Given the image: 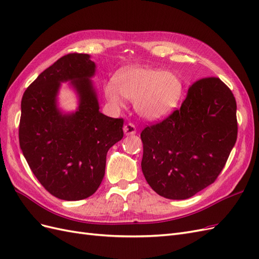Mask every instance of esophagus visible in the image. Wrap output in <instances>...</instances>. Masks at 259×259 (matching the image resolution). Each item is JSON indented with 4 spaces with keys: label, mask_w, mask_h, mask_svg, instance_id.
Segmentation results:
<instances>
[{
    "label": "esophagus",
    "mask_w": 259,
    "mask_h": 259,
    "mask_svg": "<svg viewBox=\"0 0 259 259\" xmlns=\"http://www.w3.org/2000/svg\"><path fill=\"white\" fill-rule=\"evenodd\" d=\"M123 131H124V134L126 136L135 135L136 134V126L133 123H127V124L124 125Z\"/></svg>",
    "instance_id": "obj_1"
}]
</instances>
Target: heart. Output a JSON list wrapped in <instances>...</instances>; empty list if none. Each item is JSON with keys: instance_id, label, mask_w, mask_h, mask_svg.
<instances>
[{"instance_id": "obj_1", "label": "heart", "mask_w": 259, "mask_h": 259, "mask_svg": "<svg viewBox=\"0 0 259 259\" xmlns=\"http://www.w3.org/2000/svg\"><path fill=\"white\" fill-rule=\"evenodd\" d=\"M105 96L115 107L124 104V97L136 101V110L149 121L163 120L173 113L182 100L184 82L174 72L147 66L121 69L113 82H108Z\"/></svg>"}]
</instances>
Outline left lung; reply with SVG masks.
Wrapping results in <instances>:
<instances>
[{"label":"left lung","instance_id":"obj_1","mask_svg":"<svg viewBox=\"0 0 259 259\" xmlns=\"http://www.w3.org/2000/svg\"><path fill=\"white\" fill-rule=\"evenodd\" d=\"M237 136L230 89L215 76L194 82L180 109L140 134L147 183L166 199L191 198L215 182Z\"/></svg>","mask_w":259,"mask_h":259}]
</instances>
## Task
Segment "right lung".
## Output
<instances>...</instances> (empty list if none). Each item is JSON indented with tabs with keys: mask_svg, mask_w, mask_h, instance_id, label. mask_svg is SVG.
Segmentation results:
<instances>
[{
	"mask_svg": "<svg viewBox=\"0 0 259 259\" xmlns=\"http://www.w3.org/2000/svg\"><path fill=\"white\" fill-rule=\"evenodd\" d=\"M89 54H68L29 85L21 99L19 145L29 166L54 197L79 201L96 192L105 176L107 152L123 138V119L99 111ZM70 81L79 98L74 113L64 114L57 96Z\"/></svg>",
	"mask_w": 259,
	"mask_h": 259,
	"instance_id": "add662e5",
	"label": "right lung"
}]
</instances>
